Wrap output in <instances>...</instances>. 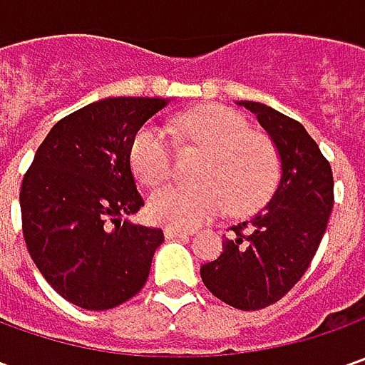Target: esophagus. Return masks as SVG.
I'll return each mask as SVG.
<instances>
[{"mask_svg":"<svg viewBox=\"0 0 365 365\" xmlns=\"http://www.w3.org/2000/svg\"><path fill=\"white\" fill-rule=\"evenodd\" d=\"M192 232H187V230H178V227H166L164 230V235L168 237V240H175V237H187Z\"/></svg>","mask_w":365,"mask_h":365,"instance_id":"esophagus-1","label":"esophagus"}]
</instances>
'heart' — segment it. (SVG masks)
I'll return each mask as SVG.
<instances>
[{
    "instance_id": "obj_1",
    "label": "heart",
    "mask_w": 365,
    "mask_h": 365,
    "mask_svg": "<svg viewBox=\"0 0 365 365\" xmlns=\"http://www.w3.org/2000/svg\"><path fill=\"white\" fill-rule=\"evenodd\" d=\"M166 132L180 146L205 154L199 164V185H168L152 192L148 213L170 227H197L225 207L245 215L266 203L280 182L282 160L270 135L252 132L237 111L207 106L182 113ZM133 175L146 187H158L173 173V146L158 128H142L130 146Z\"/></svg>"
}]
</instances>
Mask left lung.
<instances>
[{"label": "left lung", "mask_w": 365, "mask_h": 365, "mask_svg": "<svg viewBox=\"0 0 365 365\" xmlns=\"http://www.w3.org/2000/svg\"><path fill=\"white\" fill-rule=\"evenodd\" d=\"M237 103L270 133L282 178L270 203L233 225L219 258L201 266V278L219 301L258 311L280 301L315 258L333 209V173L302 123L264 103Z\"/></svg>", "instance_id": "obj_1"}]
</instances>
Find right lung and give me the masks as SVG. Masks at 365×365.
I'll return each instance as SVG.
<instances>
[{
	"label": "right lung",
	"mask_w": 365,
	"mask_h": 365,
	"mask_svg": "<svg viewBox=\"0 0 365 365\" xmlns=\"http://www.w3.org/2000/svg\"><path fill=\"white\" fill-rule=\"evenodd\" d=\"M166 99L109 97L58 121L21 180V232L28 252L63 299L107 311L148 280L158 227L125 215L144 201L135 189L130 146Z\"/></svg>",
	"instance_id": "add662e5"
}]
</instances>
